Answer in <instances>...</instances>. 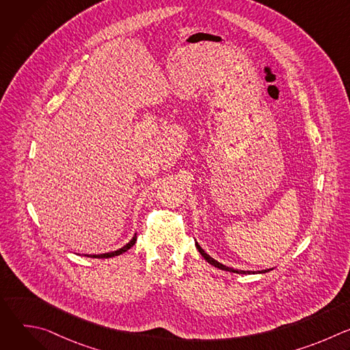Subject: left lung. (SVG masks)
Here are the masks:
<instances>
[{
  "label": "left lung",
  "mask_w": 350,
  "mask_h": 350,
  "mask_svg": "<svg viewBox=\"0 0 350 350\" xmlns=\"http://www.w3.org/2000/svg\"><path fill=\"white\" fill-rule=\"evenodd\" d=\"M195 246H196V249H198V252L201 254L202 256H204V259L208 262V263H211L212 266H215V267H217V269H220V270H224V271H230V273H237V274H251V273H254L255 274V271H245V270H235V269H231V267H228V266H224V265H221V263H219L217 260H215L212 256H209L204 249L199 246V243L198 242H195ZM271 269H267V270H262V271H259V273H267V271H270Z\"/></svg>",
  "instance_id": "1"
}]
</instances>
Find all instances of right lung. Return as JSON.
<instances>
[{
    "instance_id": "1",
    "label": "right lung",
    "mask_w": 350,
    "mask_h": 350,
    "mask_svg": "<svg viewBox=\"0 0 350 350\" xmlns=\"http://www.w3.org/2000/svg\"><path fill=\"white\" fill-rule=\"evenodd\" d=\"M135 241H137V234H134V237L130 239V242L129 243H126L124 246H122L120 249H118V251H115V252H108V254H103V255H87V258H95V259H108V258H113V256H119V255H122V254H124V252H127L129 249L135 243Z\"/></svg>"
}]
</instances>
